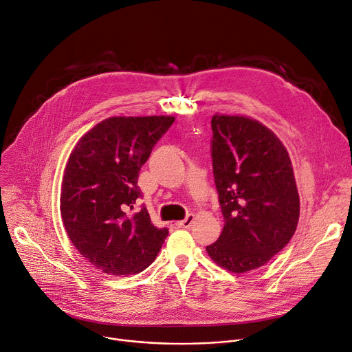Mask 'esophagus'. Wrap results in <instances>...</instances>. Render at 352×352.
I'll return each mask as SVG.
<instances>
[{"label": "esophagus", "instance_id": "obj_1", "mask_svg": "<svg viewBox=\"0 0 352 352\" xmlns=\"http://www.w3.org/2000/svg\"><path fill=\"white\" fill-rule=\"evenodd\" d=\"M194 220H195V214H194V213H188V214H186V217H185L184 220H181V221H177V223H175V226H177V228L186 229V228H190V226H192Z\"/></svg>", "mask_w": 352, "mask_h": 352}]
</instances>
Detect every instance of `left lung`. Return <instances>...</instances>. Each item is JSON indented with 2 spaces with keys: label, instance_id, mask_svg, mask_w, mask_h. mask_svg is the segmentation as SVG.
<instances>
[{
  "label": "left lung",
  "instance_id": "1",
  "mask_svg": "<svg viewBox=\"0 0 352 352\" xmlns=\"http://www.w3.org/2000/svg\"><path fill=\"white\" fill-rule=\"evenodd\" d=\"M212 164L221 234L209 257L234 274L267 264L295 234L299 194L289 154L267 126L245 116L212 118Z\"/></svg>",
  "mask_w": 352,
  "mask_h": 352
}]
</instances>
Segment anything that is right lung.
I'll list each match as a JSON object with an SVG mask.
<instances>
[{
    "instance_id": "add662e5",
    "label": "right lung",
    "mask_w": 352,
    "mask_h": 352,
    "mask_svg": "<svg viewBox=\"0 0 352 352\" xmlns=\"http://www.w3.org/2000/svg\"><path fill=\"white\" fill-rule=\"evenodd\" d=\"M173 116H113L95 124L76 144L65 170L60 213L82 257L108 275L146 270L168 236L155 228L138 178Z\"/></svg>"
}]
</instances>
